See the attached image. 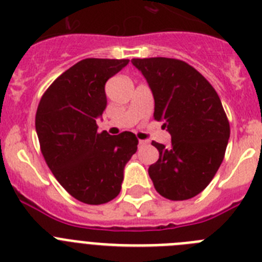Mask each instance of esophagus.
Returning a JSON list of instances; mask_svg holds the SVG:
<instances>
[{
	"label": "esophagus",
	"mask_w": 262,
	"mask_h": 262,
	"mask_svg": "<svg viewBox=\"0 0 262 262\" xmlns=\"http://www.w3.org/2000/svg\"><path fill=\"white\" fill-rule=\"evenodd\" d=\"M147 144H148L147 140H139V145H142L143 147V145H147Z\"/></svg>",
	"instance_id": "esophagus-1"
}]
</instances>
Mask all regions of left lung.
<instances>
[{"label": "left lung", "instance_id": "left-lung-1", "mask_svg": "<svg viewBox=\"0 0 262 262\" xmlns=\"http://www.w3.org/2000/svg\"><path fill=\"white\" fill-rule=\"evenodd\" d=\"M155 98L154 118L163 122L172 145L152 142L159 160L148 168L160 195L190 200L211 182L224 159L230 122L221 98L200 72L169 57L133 59Z\"/></svg>", "mask_w": 262, "mask_h": 262}]
</instances>
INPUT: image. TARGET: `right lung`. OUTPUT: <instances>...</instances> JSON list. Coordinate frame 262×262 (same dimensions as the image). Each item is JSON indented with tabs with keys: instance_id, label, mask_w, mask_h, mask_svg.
<instances>
[{
	"instance_id": "right-lung-1",
	"label": "right lung",
	"mask_w": 262,
	"mask_h": 262,
	"mask_svg": "<svg viewBox=\"0 0 262 262\" xmlns=\"http://www.w3.org/2000/svg\"><path fill=\"white\" fill-rule=\"evenodd\" d=\"M128 61L81 60L53 81L36 110V134L48 168L73 198L86 205L114 200L124 165L138 149L135 134L98 133L96 122L106 108V81Z\"/></svg>"
}]
</instances>
